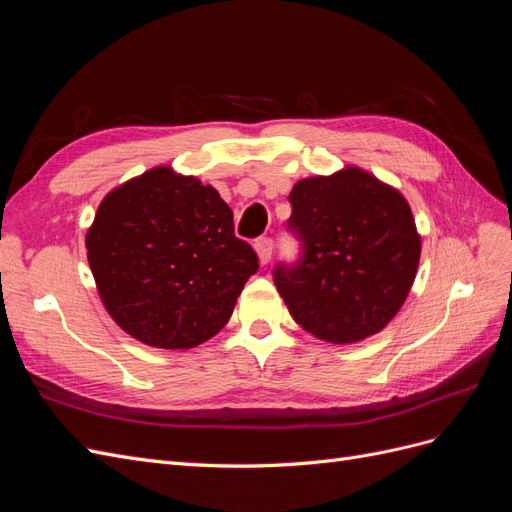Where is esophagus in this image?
Listing matches in <instances>:
<instances>
[{"label": "esophagus", "instance_id": "1", "mask_svg": "<svg viewBox=\"0 0 512 512\" xmlns=\"http://www.w3.org/2000/svg\"><path fill=\"white\" fill-rule=\"evenodd\" d=\"M254 250H256V256H258V262L262 267L269 265L271 262V256H273V241L269 237H262L254 243Z\"/></svg>", "mask_w": 512, "mask_h": 512}]
</instances>
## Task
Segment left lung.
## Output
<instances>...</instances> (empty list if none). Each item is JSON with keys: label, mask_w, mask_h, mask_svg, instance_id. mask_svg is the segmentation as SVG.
I'll use <instances>...</instances> for the list:
<instances>
[{"label": "left lung", "mask_w": 512, "mask_h": 512, "mask_svg": "<svg viewBox=\"0 0 512 512\" xmlns=\"http://www.w3.org/2000/svg\"><path fill=\"white\" fill-rule=\"evenodd\" d=\"M288 198L303 258L277 267L275 286L294 322L329 344L380 333L406 303L421 260L404 194L348 164L297 181Z\"/></svg>", "instance_id": "left-lung-1"}]
</instances>
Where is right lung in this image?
I'll return each mask as SVG.
<instances>
[{
	"label": "right lung",
	"mask_w": 512,
	"mask_h": 512,
	"mask_svg": "<svg viewBox=\"0 0 512 512\" xmlns=\"http://www.w3.org/2000/svg\"><path fill=\"white\" fill-rule=\"evenodd\" d=\"M85 247L108 316L162 350L220 333L258 269L220 192L173 166H153L108 192Z\"/></svg>",
	"instance_id": "1"
}]
</instances>
